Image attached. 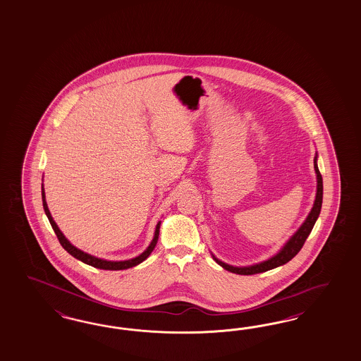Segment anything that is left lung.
Masks as SVG:
<instances>
[{
  "instance_id": "8db88e82",
  "label": "left lung",
  "mask_w": 361,
  "mask_h": 361,
  "mask_svg": "<svg viewBox=\"0 0 361 361\" xmlns=\"http://www.w3.org/2000/svg\"><path fill=\"white\" fill-rule=\"evenodd\" d=\"M317 157H319V154L316 152L314 159H313L314 173H316V196H314L311 212L308 213L304 223L298 226V231L286 240V244L279 249L274 256H271L269 259H267L264 262H256V264H252V265L236 267V265H231V264L221 262L211 252L213 260L217 262L220 267H223L225 271L236 274H262V272L271 271V269H274L277 267H281L286 262H290L300 252V249L302 248L305 240L310 236V233H311L312 229L314 226V223L317 221V219L320 216V211H322V205H323V177H322L319 166H317Z\"/></svg>"
}]
</instances>
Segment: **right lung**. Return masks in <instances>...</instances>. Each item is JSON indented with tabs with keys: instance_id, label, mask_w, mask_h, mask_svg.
Masks as SVG:
<instances>
[{
	"instance_id": "right-lung-1",
	"label": "right lung",
	"mask_w": 361,
	"mask_h": 361,
	"mask_svg": "<svg viewBox=\"0 0 361 361\" xmlns=\"http://www.w3.org/2000/svg\"><path fill=\"white\" fill-rule=\"evenodd\" d=\"M41 195H42V205H44L45 214L48 216L50 225H51V228H53L56 236L59 237V241H60V244L63 245V248L65 249L69 255H72L75 259L80 260V262H85V264L90 265V267H94V268H99V269H106V271H121V269H128V268L136 267V265L141 264V262H144V260H147V259L149 257L152 250L154 249L156 244H157L159 235H160V225H161V221H159L157 225H156L154 235H153V238H152L148 248L145 249L142 253H140L136 257L129 259V260L113 262V260H105V259H101V257H97V256H93V255H90V253H87V252L77 248L66 237L63 236V233L60 231L59 225L56 224V221L53 220V217H51V214H50L49 208H48V204H47V200H45L44 184H42V187H41Z\"/></svg>"
}]
</instances>
